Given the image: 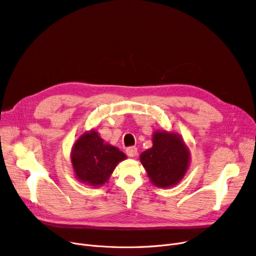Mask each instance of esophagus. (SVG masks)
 Masks as SVG:
<instances>
[{"label": "esophagus", "mask_w": 256, "mask_h": 256, "mask_svg": "<svg viewBox=\"0 0 256 256\" xmlns=\"http://www.w3.org/2000/svg\"><path fill=\"white\" fill-rule=\"evenodd\" d=\"M126 152H127V156H128L129 158H134V156H136L138 148H136V147H129V148H127Z\"/></svg>", "instance_id": "esophagus-1"}]
</instances>
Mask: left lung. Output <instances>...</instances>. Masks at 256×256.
I'll list each match as a JSON object with an SVG mask.
<instances>
[{
  "label": "left lung",
  "instance_id": "1",
  "mask_svg": "<svg viewBox=\"0 0 256 256\" xmlns=\"http://www.w3.org/2000/svg\"><path fill=\"white\" fill-rule=\"evenodd\" d=\"M152 147L140 153V160L153 185L169 188L178 185L188 171L191 153L176 132L156 130Z\"/></svg>",
  "mask_w": 256,
  "mask_h": 256
}]
</instances>
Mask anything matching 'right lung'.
Returning <instances> with one entry per match:
<instances>
[{"mask_svg":"<svg viewBox=\"0 0 256 256\" xmlns=\"http://www.w3.org/2000/svg\"><path fill=\"white\" fill-rule=\"evenodd\" d=\"M126 158L124 152L106 142L94 129L80 136L70 152L78 180L96 188L107 182L118 164Z\"/></svg>","mask_w":256,"mask_h":256,"instance_id":"right-lung-1","label":"right lung"}]
</instances>
